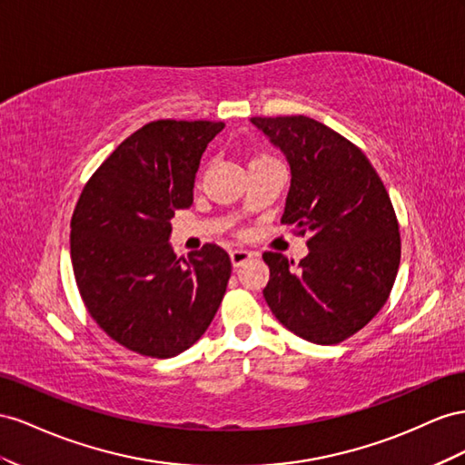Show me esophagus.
Returning <instances> with one entry per match:
<instances>
[{"label": "esophagus", "mask_w": 465, "mask_h": 465, "mask_svg": "<svg viewBox=\"0 0 465 465\" xmlns=\"http://www.w3.org/2000/svg\"><path fill=\"white\" fill-rule=\"evenodd\" d=\"M251 257H253V253H249V251H245V249H233V251H230V259H232V264H233L235 269L242 267V264L247 262Z\"/></svg>", "instance_id": "1"}]
</instances>
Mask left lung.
Instances as JSON below:
<instances>
[{"mask_svg":"<svg viewBox=\"0 0 465 465\" xmlns=\"http://www.w3.org/2000/svg\"><path fill=\"white\" fill-rule=\"evenodd\" d=\"M290 165L282 223L310 233V253L294 261L267 251L262 296L292 333L337 344L386 303L401 259L390 194L368 157L308 116L251 118Z\"/></svg>","mask_w":465,"mask_h":465,"instance_id":"obj_1","label":"left lung"}]
</instances>
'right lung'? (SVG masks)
<instances>
[{
	"label": "right lung",
	"mask_w": 465,
	"mask_h": 465,
	"mask_svg": "<svg viewBox=\"0 0 465 465\" xmlns=\"http://www.w3.org/2000/svg\"><path fill=\"white\" fill-rule=\"evenodd\" d=\"M210 121H155L104 159L72 216V264L97 325L152 358H171L204 335L232 274L225 251L206 243L179 259L169 245L175 210L193 204Z\"/></svg>",
	"instance_id": "obj_1"
}]
</instances>
